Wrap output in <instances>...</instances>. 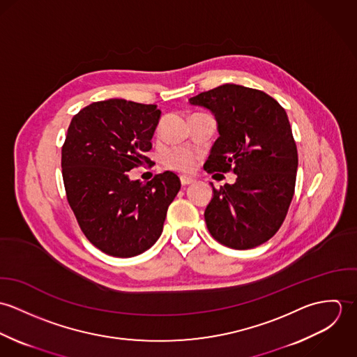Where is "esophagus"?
<instances>
[{
	"label": "esophagus",
	"instance_id": "obj_1",
	"mask_svg": "<svg viewBox=\"0 0 357 357\" xmlns=\"http://www.w3.org/2000/svg\"><path fill=\"white\" fill-rule=\"evenodd\" d=\"M180 181H181L183 185H190V184H192L195 180L191 178V177H187V176H181V177H180Z\"/></svg>",
	"mask_w": 357,
	"mask_h": 357
}]
</instances>
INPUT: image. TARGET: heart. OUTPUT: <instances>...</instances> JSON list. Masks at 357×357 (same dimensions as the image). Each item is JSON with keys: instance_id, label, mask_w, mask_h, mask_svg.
I'll return each mask as SVG.
<instances>
[{"instance_id": "obj_1", "label": "heart", "mask_w": 357, "mask_h": 357, "mask_svg": "<svg viewBox=\"0 0 357 357\" xmlns=\"http://www.w3.org/2000/svg\"><path fill=\"white\" fill-rule=\"evenodd\" d=\"M165 163L170 169L183 172V173H188V172L194 170L197 159H195L194 153L185 149H174L166 153Z\"/></svg>"}]
</instances>
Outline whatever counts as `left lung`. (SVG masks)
Instances as JSON below:
<instances>
[{
	"label": "left lung",
	"mask_w": 357,
	"mask_h": 357,
	"mask_svg": "<svg viewBox=\"0 0 357 357\" xmlns=\"http://www.w3.org/2000/svg\"><path fill=\"white\" fill-rule=\"evenodd\" d=\"M217 121L218 139L204 165L208 173L234 170V184L215 190L204 210L211 236L248 250L269 241L291 204L298 167L297 146L284 108L269 95L225 84L190 99Z\"/></svg>",
	"instance_id": "1"
}]
</instances>
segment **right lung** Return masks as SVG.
<instances>
[{"label": "right lung", "mask_w": 357, "mask_h": 357, "mask_svg": "<svg viewBox=\"0 0 357 357\" xmlns=\"http://www.w3.org/2000/svg\"><path fill=\"white\" fill-rule=\"evenodd\" d=\"M160 118L155 104L109 99L73 116L61 149L67 201L88 241L112 257L149 250L162 234L181 183L173 172L147 184L128 172L149 158Z\"/></svg>", "instance_id": "1"}]
</instances>
